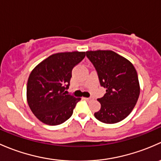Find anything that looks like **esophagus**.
I'll return each instance as SVG.
<instances>
[{
    "instance_id": "34e87169",
    "label": "esophagus",
    "mask_w": 161,
    "mask_h": 161,
    "mask_svg": "<svg viewBox=\"0 0 161 161\" xmlns=\"http://www.w3.org/2000/svg\"><path fill=\"white\" fill-rule=\"evenodd\" d=\"M84 99L86 101H90V100H92L93 97H84Z\"/></svg>"
}]
</instances>
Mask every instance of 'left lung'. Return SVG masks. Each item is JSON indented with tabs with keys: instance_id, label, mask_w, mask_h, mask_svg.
<instances>
[{
	"instance_id": "1",
	"label": "left lung",
	"mask_w": 161,
	"mask_h": 161,
	"mask_svg": "<svg viewBox=\"0 0 161 161\" xmlns=\"http://www.w3.org/2000/svg\"><path fill=\"white\" fill-rule=\"evenodd\" d=\"M95 67L105 95L97 99L101 109L94 113L97 120L113 124L125 119L135 107L140 93L138 75L132 63L112 50L87 51Z\"/></svg>"
}]
</instances>
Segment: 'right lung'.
<instances>
[{
	"label": "right lung",
	"mask_w": 161,
	"mask_h": 161,
	"mask_svg": "<svg viewBox=\"0 0 161 161\" xmlns=\"http://www.w3.org/2000/svg\"><path fill=\"white\" fill-rule=\"evenodd\" d=\"M85 52L58 53L31 70L27 83V102L35 116L46 125L67 121L80 97L67 93L72 69L85 57Z\"/></svg>",
	"instance_id": "1"
}]
</instances>
